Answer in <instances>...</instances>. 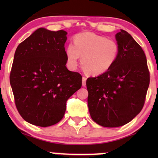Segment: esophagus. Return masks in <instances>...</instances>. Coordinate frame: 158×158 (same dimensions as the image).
<instances>
[{"label":"esophagus","mask_w":158,"mask_h":158,"mask_svg":"<svg viewBox=\"0 0 158 158\" xmlns=\"http://www.w3.org/2000/svg\"><path fill=\"white\" fill-rule=\"evenodd\" d=\"M86 80H87V78L86 77H82V86H86Z\"/></svg>","instance_id":"1"}]
</instances>
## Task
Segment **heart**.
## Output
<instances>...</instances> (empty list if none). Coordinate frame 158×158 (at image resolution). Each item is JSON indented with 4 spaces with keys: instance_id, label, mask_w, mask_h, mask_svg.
Listing matches in <instances>:
<instances>
[{
    "instance_id": "1",
    "label": "heart",
    "mask_w": 158,
    "mask_h": 158,
    "mask_svg": "<svg viewBox=\"0 0 158 158\" xmlns=\"http://www.w3.org/2000/svg\"><path fill=\"white\" fill-rule=\"evenodd\" d=\"M119 47L114 40L90 32L79 33L74 36L73 45L67 48L68 64L75 68L79 56L81 64L86 73L99 76L109 70L115 64Z\"/></svg>"
}]
</instances>
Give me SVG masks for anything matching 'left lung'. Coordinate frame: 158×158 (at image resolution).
Wrapping results in <instances>:
<instances>
[{"instance_id": "obj_1", "label": "left lung", "mask_w": 158, "mask_h": 158, "mask_svg": "<svg viewBox=\"0 0 158 158\" xmlns=\"http://www.w3.org/2000/svg\"><path fill=\"white\" fill-rule=\"evenodd\" d=\"M118 58L105 73L87 79L90 117L99 126H122L142 110L150 81L142 48L123 30L116 34Z\"/></svg>"}]
</instances>
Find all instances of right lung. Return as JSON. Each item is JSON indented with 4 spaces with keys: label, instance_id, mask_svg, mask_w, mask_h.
Instances as JSON below:
<instances>
[{
    "label": "right lung",
    "instance_id": "add662e5",
    "mask_svg": "<svg viewBox=\"0 0 158 158\" xmlns=\"http://www.w3.org/2000/svg\"><path fill=\"white\" fill-rule=\"evenodd\" d=\"M67 32L39 28L19 44L10 81L22 118L48 127L64 117L67 100L81 87V74L68 70Z\"/></svg>",
    "mask_w": 158,
    "mask_h": 158
}]
</instances>
